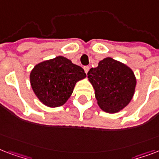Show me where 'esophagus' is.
I'll return each instance as SVG.
<instances>
[{
  "mask_svg": "<svg viewBox=\"0 0 159 159\" xmlns=\"http://www.w3.org/2000/svg\"><path fill=\"white\" fill-rule=\"evenodd\" d=\"M84 72L87 74L89 72V66H84Z\"/></svg>",
  "mask_w": 159,
  "mask_h": 159,
  "instance_id": "1",
  "label": "esophagus"
}]
</instances>
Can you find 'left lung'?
<instances>
[{"instance_id":"1","label":"left lung","mask_w":159,"mask_h":159,"mask_svg":"<svg viewBox=\"0 0 159 159\" xmlns=\"http://www.w3.org/2000/svg\"><path fill=\"white\" fill-rule=\"evenodd\" d=\"M87 75L99 106L107 113L122 110L134 94L136 78L133 70L110 57L99 61L96 68H91Z\"/></svg>"}]
</instances>
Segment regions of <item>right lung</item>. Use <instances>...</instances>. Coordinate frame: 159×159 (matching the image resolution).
<instances>
[{
	"instance_id": "right-lung-1",
	"label": "right lung",
	"mask_w": 159,
	"mask_h": 159,
	"mask_svg": "<svg viewBox=\"0 0 159 159\" xmlns=\"http://www.w3.org/2000/svg\"><path fill=\"white\" fill-rule=\"evenodd\" d=\"M85 77L80 66L64 56L39 63L30 75L35 94L42 104L51 108L66 104L75 84Z\"/></svg>"
}]
</instances>
